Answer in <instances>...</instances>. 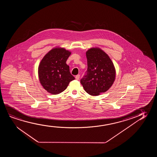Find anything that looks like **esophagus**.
I'll use <instances>...</instances> for the list:
<instances>
[{
	"label": "esophagus",
	"mask_w": 157,
	"mask_h": 157,
	"mask_svg": "<svg viewBox=\"0 0 157 157\" xmlns=\"http://www.w3.org/2000/svg\"><path fill=\"white\" fill-rule=\"evenodd\" d=\"M80 78V75H76L75 76V79L77 80H79V79Z\"/></svg>",
	"instance_id": "esophagus-1"
}]
</instances>
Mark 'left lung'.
Segmentation results:
<instances>
[{
	"instance_id": "obj_1",
	"label": "left lung",
	"mask_w": 157,
	"mask_h": 157,
	"mask_svg": "<svg viewBox=\"0 0 157 157\" xmlns=\"http://www.w3.org/2000/svg\"><path fill=\"white\" fill-rule=\"evenodd\" d=\"M87 70L80 80L89 94L97 96L112 86L115 79V69L107 54L100 48H91L86 52Z\"/></svg>"
}]
</instances>
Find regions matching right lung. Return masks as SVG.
Returning a JSON list of instances; mask_svg holds the SVG:
<instances>
[{"instance_id":"1","label":"right lung","mask_w":157,"mask_h":157,"mask_svg":"<svg viewBox=\"0 0 157 157\" xmlns=\"http://www.w3.org/2000/svg\"><path fill=\"white\" fill-rule=\"evenodd\" d=\"M71 52L64 48H54L46 54L39 65L40 82L43 88L52 94H58L67 88L75 78L70 72L67 59Z\"/></svg>"}]
</instances>
